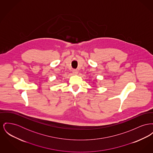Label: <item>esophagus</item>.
<instances>
[{"mask_svg":"<svg viewBox=\"0 0 153 153\" xmlns=\"http://www.w3.org/2000/svg\"><path fill=\"white\" fill-rule=\"evenodd\" d=\"M73 74H74V75H76V74H77V73H78V71H77V70H76V69H74V70H73Z\"/></svg>","mask_w":153,"mask_h":153,"instance_id":"1","label":"esophagus"}]
</instances>
